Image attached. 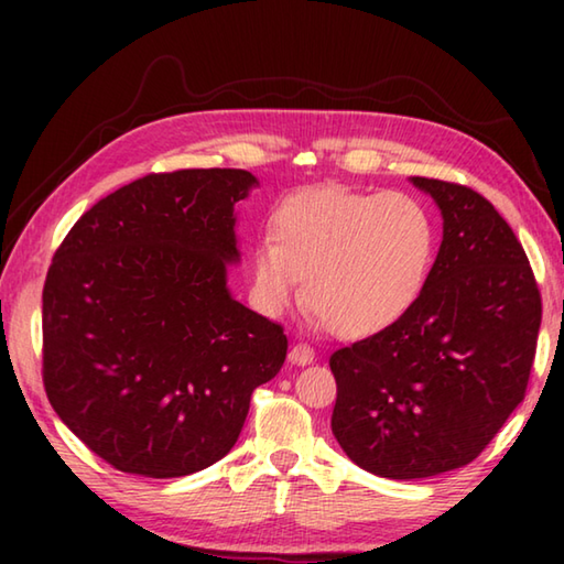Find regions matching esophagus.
<instances>
[{
  "mask_svg": "<svg viewBox=\"0 0 564 564\" xmlns=\"http://www.w3.org/2000/svg\"><path fill=\"white\" fill-rule=\"evenodd\" d=\"M289 358H291V364H295V366H307V364L315 361V351H313V346H310V344L297 341V344L291 346Z\"/></svg>",
  "mask_w": 564,
  "mask_h": 564,
  "instance_id": "1",
  "label": "esophagus"
}]
</instances>
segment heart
Segmentation results:
<instances>
[{"mask_svg":"<svg viewBox=\"0 0 564 564\" xmlns=\"http://www.w3.org/2000/svg\"><path fill=\"white\" fill-rule=\"evenodd\" d=\"M436 251L431 213L406 194L305 188L271 218V242L251 249V295L281 315L303 293L339 337H368L394 325L422 295Z\"/></svg>","mask_w":564,"mask_h":564,"instance_id":"obj_1","label":"heart"}]
</instances>
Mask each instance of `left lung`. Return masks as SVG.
<instances>
[{
	"label": "left lung",
	"mask_w": 564,
	"mask_h": 564,
	"mask_svg": "<svg viewBox=\"0 0 564 564\" xmlns=\"http://www.w3.org/2000/svg\"><path fill=\"white\" fill-rule=\"evenodd\" d=\"M443 239L422 295L373 337L334 351L332 434L364 470L416 480L485 451L529 386L541 293L509 223L477 191L412 176Z\"/></svg>",
	"instance_id": "obj_1"
}]
</instances>
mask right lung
<instances>
[{"label":"right lung","mask_w":564,"mask_h":564,"mask_svg":"<svg viewBox=\"0 0 564 564\" xmlns=\"http://www.w3.org/2000/svg\"><path fill=\"white\" fill-rule=\"evenodd\" d=\"M245 170L148 174L91 206L43 289V386L116 470L184 477L230 453L249 400L279 373L283 327L235 301Z\"/></svg>","instance_id":"1"}]
</instances>
